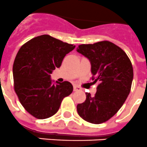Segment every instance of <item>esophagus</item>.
<instances>
[{
	"instance_id": "1",
	"label": "esophagus",
	"mask_w": 147,
	"mask_h": 147,
	"mask_svg": "<svg viewBox=\"0 0 147 147\" xmlns=\"http://www.w3.org/2000/svg\"><path fill=\"white\" fill-rule=\"evenodd\" d=\"M81 88H80L79 86H74V92H76V91H80Z\"/></svg>"
}]
</instances>
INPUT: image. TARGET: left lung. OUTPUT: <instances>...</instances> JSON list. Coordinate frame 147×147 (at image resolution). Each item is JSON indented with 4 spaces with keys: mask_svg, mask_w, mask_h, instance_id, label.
Segmentation results:
<instances>
[{
    "mask_svg": "<svg viewBox=\"0 0 147 147\" xmlns=\"http://www.w3.org/2000/svg\"><path fill=\"white\" fill-rule=\"evenodd\" d=\"M76 51L90 61L92 80L99 82L94 96L86 92V100L77 104V113L86 122L100 124L114 116L128 98L134 76L131 62L110 41L80 45Z\"/></svg>",
    "mask_w": 147,
    "mask_h": 147,
    "instance_id": "obj_1",
    "label": "left lung"
}]
</instances>
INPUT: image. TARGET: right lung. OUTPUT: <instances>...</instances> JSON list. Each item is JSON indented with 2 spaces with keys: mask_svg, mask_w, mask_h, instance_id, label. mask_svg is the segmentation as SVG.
<instances>
[{
  "mask_svg": "<svg viewBox=\"0 0 147 147\" xmlns=\"http://www.w3.org/2000/svg\"><path fill=\"white\" fill-rule=\"evenodd\" d=\"M74 48L43 34L28 41L17 53L13 67L14 89L23 107L35 118L43 119L55 114L63 98L72 93L71 82L53 84L50 74Z\"/></svg>",
  "mask_w": 147,
  "mask_h": 147,
  "instance_id": "obj_1",
  "label": "right lung"
}]
</instances>
